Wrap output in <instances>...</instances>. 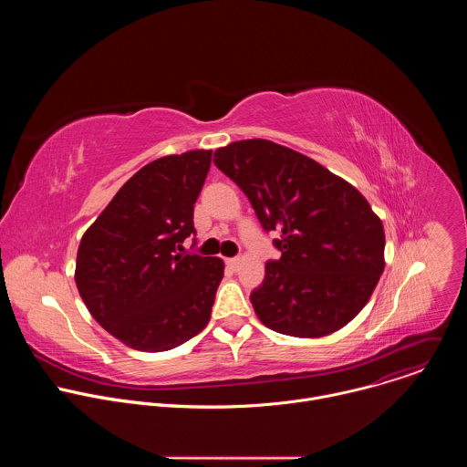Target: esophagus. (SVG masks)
I'll use <instances>...</instances> for the list:
<instances>
[{
    "mask_svg": "<svg viewBox=\"0 0 467 467\" xmlns=\"http://www.w3.org/2000/svg\"><path fill=\"white\" fill-rule=\"evenodd\" d=\"M225 262H227V265H229L231 270H238V265L242 264V258H240V256H234V258H227Z\"/></svg>",
    "mask_w": 467,
    "mask_h": 467,
    "instance_id": "1",
    "label": "esophagus"
}]
</instances>
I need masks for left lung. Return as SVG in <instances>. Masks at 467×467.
<instances>
[{"label":"left lung","instance_id":"left-lung-1","mask_svg":"<svg viewBox=\"0 0 467 467\" xmlns=\"http://www.w3.org/2000/svg\"><path fill=\"white\" fill-rule=\"evenodd\" d=\"M214 164L247 195L264 231H279V260L251 292L258 319L296 338L346 327L384 270V227L366 197L319 162L270 140L216 150Z\"/></svg>","mask_w":467,"mask_h":467}]
</instances>
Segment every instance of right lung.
Wrapping results in <instances>:
<instances>
[{"mask_svg": "<svg viewBox=\"0 0 467 467\" xmlns=\"http://www.w3.org/2000/svg\"><path fill=\"white\" fill-rule=\"evenodd\" d=\"M211 150L161 157L132 175L87 229L76 285L94 319L130 349L159 353L202 332L223 260L182 253Z\"/></svg>", "mask_w": 467, "mask_h": 467, "instance_id": "1", "label": "right lung"}]
</instances>
